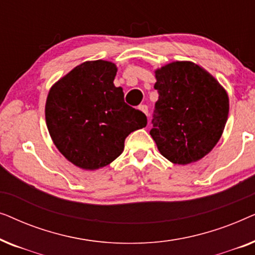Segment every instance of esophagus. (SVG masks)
<instances>
[{
  "instance_id": "1",
  "label": "esophagus",
  "mask_w": 255,
  "mask_h": 255,
  "mask_svg": "<svg viewBox=\"0 0 255 255\" xmlns=\"http://www.w3.org/2000/svg\"><path fill=\"white\" fill-rule=\"evenodd\" d=\"M139 110H141L142 113H144L146 116H148V107L145 106V104H142V106L139 107Z\"/></svg>"
}]
</instances>
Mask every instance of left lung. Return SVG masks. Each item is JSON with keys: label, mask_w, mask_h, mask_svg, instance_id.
<instances>
[{"label": "left lung", "mask_w": 255, "mask_h": 255, "mask_svg": "<svg viewBox=\"0 0 255 255\" xmlns=\"http://www.w3.org/2000/svg\"><path fill=\"white\" fill-rule=\"evenodd\" d=\"M159 94L149 131L159 152L177 165L198 161L215 147L229 116V96L204 68L174 61L155 71Z\"/></svg>", "instance_id": "left-lung-1"}]
</instances>
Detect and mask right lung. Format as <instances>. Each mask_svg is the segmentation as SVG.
Instances as JSON below:
<instances>
[{
  "label": "right lung",
  "mask_w": 255,
  "mask_h": 255,
  "mask_svg": "<svg viewBox=\"0 0 255 255\" xmlns=\"http://www.w3.org/2000/svg\"><path fill=\"white\" fill-rule=\"evenodd\" d=\"M116 65L86 61L51 87L45 118L59 152L73 165L94 170L122 154L131 132L147 124L145 114L124 102L115 87Z\"/></svg>",
  "instance_id": "1"
}]
</instances>
